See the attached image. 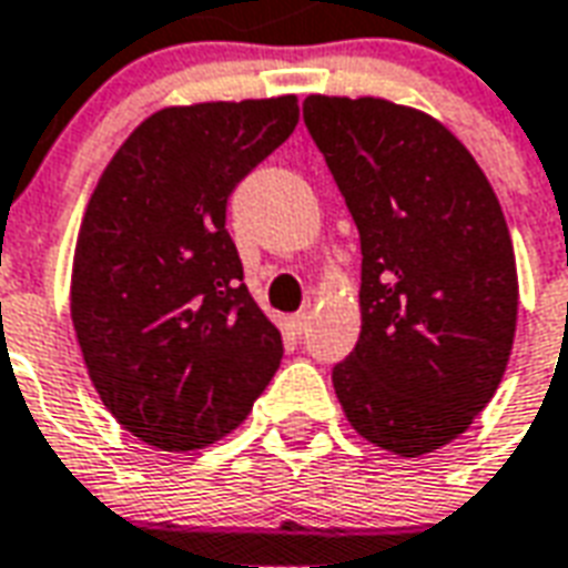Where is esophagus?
<instances>
[{"mask_svg":"<svg viewBox=\"0 0 568 568\" xmlns=\"http://www.w3.org/2000/svg\"><path fill=\"white\" fill-rule=\"evenodd\" d=\"M288 327H292L295 334H304L306 327H310V316H306V313H297V316L288 318Z\"/></svg>","mask_w":568,"mask_h":568,"instance_id":"esophagus-1","label":"esophagus"}]
</instances>
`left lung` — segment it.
I'll list each match as a JSON object with an SVG mask.
<instances>
[{
    "label": "left lung",
    "instance_id": "obj_1",
    "mask_svg": "<svg viewBox=\"0 0 568 568\" xmlns=\"http://www.w3.org/2000/svg\"><path fill=\"white\" fill-rule=\"evenodd\" d=\"M304 123L361 234V337L334 367L348 424L418 457L464 434L506 373L518 267L473 153L385 99L310 95Z\"/></svg>",
    "mask_w": 568,
    "mask_h": 568
}]
</instances>
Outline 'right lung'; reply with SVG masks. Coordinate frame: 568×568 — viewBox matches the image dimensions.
<instances>
[{
	"mask_svg": "<svg viewBox=\"0 0 568 568\" xmlns=\"http://www.w3.org/2000/svg\"><path fill=\"white\" fill-rule=\"evenodd\" d=\"M297 113L295 95L165 108L99 178L74 246L71 322L99 397L141 443H216L283 361L280 331L243 285L225 207Z\"/></svg>",
	"mask_w": 568,
	"mask_h": 568,
	"instance_id": "1",
	"label": "right lung"
}]
</instances>
